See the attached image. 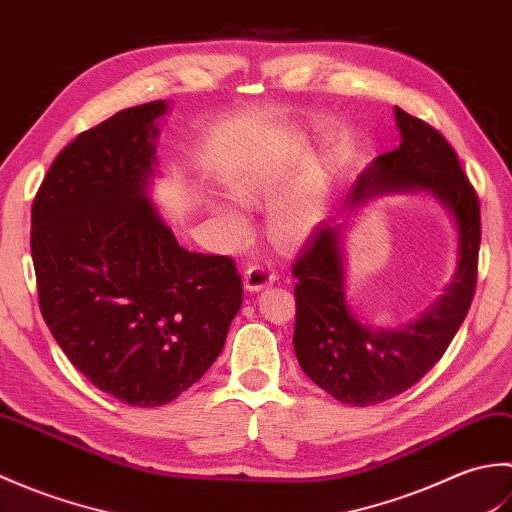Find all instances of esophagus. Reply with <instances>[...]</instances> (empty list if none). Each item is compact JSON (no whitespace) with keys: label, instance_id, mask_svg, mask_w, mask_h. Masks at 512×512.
<instances>
[{"label":"esophagus","instance_id":"obj_1","mask_svg":"<svg viewBox=\"0 0 512 512\" xmlns=\"http://www.w3.org/2000/svg\"><path fill=\"white\" fill-rule=\"evenodd\" d=\"M275 279H277L275 270L270 268L268 264H253V266L246 268V273H244V286H246V290L257 292V290H262V288L273 284Z\"/></svg>","mask_w":512,"mask_h":512}]
</instances>
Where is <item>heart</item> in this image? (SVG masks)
Masks as SVG:
<instances>
[{
	"label": "heart",
	"mask_w": 512,
	"mask_h": 512,
	"mask_svg": "<svg viewBox=\"0 0 512 512\" xmlns=\"http://www.w3.org/2000/svg\"><path fill=\"white\" fill-rule=\"evenodd\" d=\"M281 173L270 165H250L233 173L228 180V191L233 198L242 204H259L279 191ZM222 220L228 224L231 231L239 233L246 226L244 213L233 204L217 206ZM321 220V209L314 202L310 191L297 189L284 198H279L270 211V233L279 242H295V239L306 237L314 226Z\"/></svg>",
	"instance_id": "heart-1"
}]
</instances>
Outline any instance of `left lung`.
I'll return each instance as SVG.
<instances>
[{"label": "left lung", "instance_id": "1", "mask_svg": "<svg viewBox=\"0 0 512 512\" xmlns=\"http://www.w3.org/2000/svg\"><path fill=\"white\" fill-rule=\"evenodd\" d=\"M400 145L380 154L350 193V209L387 189H427L458 224V273L436 306L400 330H372L347 310L341 224L325 222L292 264L297 279V361L314 383L352 407H369L413 387L447 352L471 308L480 255V200L455 149L436 127L396 107Z\"/></svg>", "mask_w": 512, "mask_h": 512}]
</instances>
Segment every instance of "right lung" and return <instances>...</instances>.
Masks as SVG:
<instances>
[{
	"mask_svg": "<svg viewBox=\"0 0 512 512\" xmlns=\"http://www.w3.org/2000/svg\"><path fill=\"white\" fill-rule=\"evenodd\" d=\"M165 110L136 105L81 132L32 202L43 321L94 387L132 407L198 383L244 297L233 259L182 248L147 198Z\"/></svg>",
	"mask_w": 512,
	"mask_h": 512,
	"instance_id": "1",
	"label": "right lung"
}]
</instances>
